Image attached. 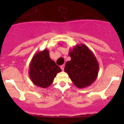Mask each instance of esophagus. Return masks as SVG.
Returning <instances> with one entry per match:
<instances>
[{
    "instance_id": "34e87169",
    "label": "esophagus",
    "mask_w": 124,
    "mask_h": 124,
    "mask_svg": "<svg viewBox=\"0 0 124 124\" xmlns=\"http://www.w3.org/2000/svg\"><path fill=\"white\" fill-rule=\"evenodd\" d=\"M60 68H61V70H62V71H63V70H64V64H63V65H61V66H60Z\"/></svg>"
}]
</instances>
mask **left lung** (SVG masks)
Returning a JSON list of instances; mask_svg holds the SVG:
<instances>
[{
  "mask_svg": "<svg viewBox=\"0 0 124 124\" xmlns=\"http://www.w3.org/2000/svg\"><path fill=\"white\" fill-rule=\"evenodd\" d=\"M69 55L71 60L66 63L64 72L73 84L79 88L91 85L99 73V63L93 51L81 43L70 50Z\"/></svg>",
  "mask_w": 124,
  "mask_h": 124,
  "instance_id": "8db88e82",
  "label": "left lung"
}]
</instances>
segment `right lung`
<instances>
[{
	"instance_id": "right-lung-1",
	"label": "right lung",
	"mask_w": 124,
	"mask_h": 124,
	"mask_svg": "<svg viewBox=\"0 0 124 124\" xmlns=\"http://www.w3.org/2000/svg\"><path fill=\"white\" fill-rule=\"evenodd\" d=\"M61 71L50 57L46 48L35 54L29 64L30 78L35 85L46 88L52 84L57 73Z\"/></svg>"
}]
</instances>
